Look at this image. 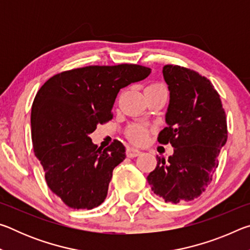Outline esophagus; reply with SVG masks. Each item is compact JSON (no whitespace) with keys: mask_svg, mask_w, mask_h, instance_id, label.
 I'll return each mask as SVG.
<instances>
[{"mask_svg":"<svg viewBox=\"0 0 250 250\" xmlns=\"http://www.w3.org/2000/svg\"><path fill=\"white\" fill-rule=\"evenodd\" d=\"M140 154H141V151L138 149H134V147H128V149H126V155H128L129 158H135V156Z\"/></svg>","mask_w":250,"mask_h":250,"instance_id":"1","label":"esophagus"}]
</instances>
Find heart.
I'll return each mask as SVG.
<instances>
[{
    "instance_id": "1",
    "label": "heart",
    "mask_w": 250,
    "mask_h": 250,
    "mask_svg": "<svg viewBox=\"0 0 250 250\" xmlns=\"http://www.w3.org/2000/svg\"><path fill=\"white\" fill-rule=\"evenodd\" d=\"M146 89H164L166 90V88H164L163 84H161V83H153V84H150ZM128 135L134 143H138V145H143V143H146L147 140V130L143 125H133L129 129Z\"/></svg>"
}]
</instances>
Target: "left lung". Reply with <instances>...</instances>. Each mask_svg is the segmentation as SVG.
<instances>
[{
	"label": "left lung",
	"instance_id": "obj_1",
	"mask_svg": "<svg viewBox=\"0 0 250 250\" xmlns=\"http://www.w3.org/2000/svg\"><path fill=\"white\" fill-rule=\"evenodd\" d=\"M162 73L170 101L167 126L158 140L170 142L174 152L167 160L158 156L146 180L156 195L177 204L198 197L210 183L227 141V122L219 95L208 79L173 65L164 66Z\"/></svg>",
	"mask_w": 250,
	"mask_h": 250
}]
</instances>
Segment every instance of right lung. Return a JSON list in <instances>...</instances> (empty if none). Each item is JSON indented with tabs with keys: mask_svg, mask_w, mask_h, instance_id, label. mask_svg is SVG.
Returning <instances> with one entry per match:
<instances>
[{
	"mask_svg": "<svg viewBox=\"0 0 250 250\" xmlns=\"http://www.w3.org/2000/svg\"><path fill=\"white\" fill-rule=\"evenodd\" d=\"M140 65L88 66L53 76L35 96L32 141L48 188L67 206L91 209L107 197L112 171L125 159L115 140L97 149L89 135L112 118L118 92L150 75Z\"/></svg>",
	"mask_w": 250,
	"mask_h": 250,
	"instance_id": "obj_1",
	"label": "right lung"
}]
</instances>
